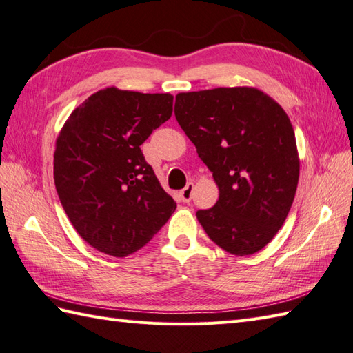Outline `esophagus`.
<instances>
[{
  "mask_svg": "<svg viewBox=\"0 0 353 353\" xmlns=\"http://www.w3.org/2000/svg\"><path fill=\"white\" fill-rule=\"evenodd\" d=\"M193 187H194L193 183H187V185L184 187V189L179 192V196H181L183 202H190L192 194H193Z\"/></svg>",
  "mask_w": 353,
  "mask_h": 353,
  "instance_id": "34e87169",
  "label": "esophagus"
}]
</instances>
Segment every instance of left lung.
<instances>
[{
	"label": "left lung",
	"mask_w": 353,
	"mask_h": 353,
	"mask_svg": "<svg viewBox=\"0 0 353 353\" xmlns=\"http://www.w3.org/2000/svg\"><path fill=\"white\" fill-rule=\"evenodd\" d=\"M175 117L213 172L214 207L196 217L234 255H252L285 222L299 181L294 131L276 101L254 88L178 93Z\"/></svg>",
	"instance_id": "obj_1"
}]
</instances>
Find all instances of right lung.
<instances>
[{
    "label": "right lung",
    "instance_id": "add662e5",
    "mask_svg": "<svg viewBox=\"0 0 353 353\" xmlns=\"http://www.w3.org/2000/svg\"><path fill=\"white\" fill-rule=\"evenodd\" d=\"M170 93L107 88L70 113L54 152V183L70 223L99 252L143 248L176 208L140 145L172 116Z\"/></svg>",
    "mask_w": 353,
    "mask_h": 353
}]
</instances>
